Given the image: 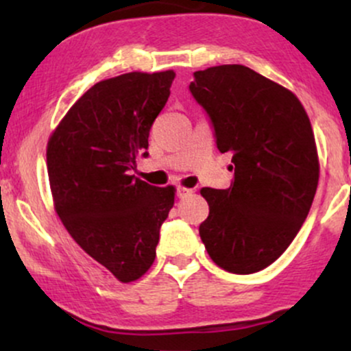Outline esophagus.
Wrapping results in <instances>:
<instances>
[{"label":"esophagus","instance_id":"esophagus-1","mask_svg":"<svg viewBox=\"0 0 351 351\" xmlns=\"http://www.w3.org/2000/svg\"><path fill=\"white\" fill-rule=\"evenodd\" d=\"M193 193V189H188V188H183V186H178L176 188V196H178V198H186V196H189Z\"/></svg>","mask_w":351,"mask_h":351}]
</instances>
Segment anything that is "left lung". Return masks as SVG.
<instances>
[{"label":"left lung","mask_w":351,"mask_h":351,"mask_svg":"<svg viewBox=\"0 0 351 351\" xmlns=\"http://www.w3.org/2000/svg\"><path fill=\"white\" fill-rule=\"evenodd\" d=\"M193 75L189 92L211 120L217 150L234 163L228 189H201L209 204L201 241L224 271H263L292 243L315 196L308 115L291 90L241 64Z\"/></svg>","instance_id":"left-lung-1"}]
</instances>
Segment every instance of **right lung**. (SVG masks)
I'll return each mask as SVG.
<instances>
[{
	"instance_id": "obj_1",
	"label": "right lung",
	"mask_w": 351,
	"mask_h": 351,
	"mask_svg": "<svg viewBox=\"0 0 351 351\" xmlns=\"http://www.w3.org/2000/svg\"><path fill=\"white\" fill-rule=\"evenodd\" d=\"M175 72H128L90 87L47 143L56 211L88 256L120 282L152 267L175 188L132 175L148 156V134L170 97Z\"/></svg>"
}]
</instances>
